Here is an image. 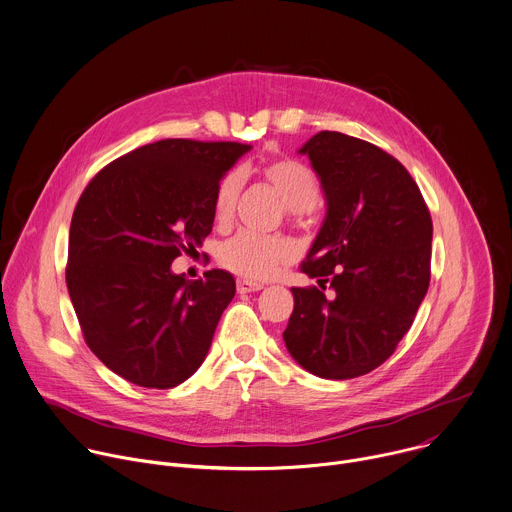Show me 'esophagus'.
Masks as SVG:
<instances>
[{"label": "esophagus", "instance_id": "34e87169", "mask_svg": "<svg viewBox=\"0 0 512 512\" xmlns=\"http://www.w3.org/2000/svg\"><path fill=\"white\" fill-rule=\"evenodd\" d=\"M259 289H263V283H255V281H249V279H239L237 281L239 294H251V291H259Z\"/></svg>", "mask_w": 512, "mask_h": 512}]
</instances>
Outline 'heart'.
Wrapping results in <instances>:
<instances>
[{
    "instance_id": "1",
    "label": "heart",
    "mask_w": 512,
    "mask_h": 512,
    "mask_svg": "<svg viewBox=\"0 0 512 512\" xmlns=\"http://www.w3.org/2000/svg\"><path fill=\"white\" fill-rule=\"evenodd\" d=\"M263 182H267L281 202L289 208L291 216H302L320 196L316 174L298 160L275 158L257 168ZM241 192V178L237 172L227 174L214 194V218L218 223H229ZM294 257V245L283 237H263L255 233H239L229 239L221 251V261L235 275L249 281H263L277 273L279 265Z\"/></svg>"
}]
</instances>
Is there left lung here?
Returning <instances> with one entry per match:
<instances>
[{"label":"left lung","mask_w":512,"mask_h":512,"mask_svg":"<svg viewBox=\"0 0 512 512\" xmlns=\"http://www.w3.org/2000/svg\"><path fill=\"white\" fill-rule=\"evenodd\" d=\"M300 154L320 178L326 218L302 265L318 285L291 287L283 340L308 373L354 379L413 324L429 287L431 216L403 164L369 141L320 131Z\"/></svg>","instance_id":"obj_1"}]
</instances>
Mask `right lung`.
Returning a JSON list of instances; mask_svg holds the SVG:
<instances>
[{
    "label": "right lung",
    "instance_id": "right-lung-1",
    "mask_svg": "<svg viewBox=\"0 0 512 512\" xmlns=\"http://www.w3.org/2000/svg\"><path fill=\"white\" fill-rule=\"evenodd\" d=\"M251 145L162 139L105 166L72 214L66 287L87 346L125 381L172 389L206 358L235 277L186 281L172 261L200 247L214 194Z\"/></svg>",
    "mask_w": 512,
    "mask_h": 512
}]
</instances>
